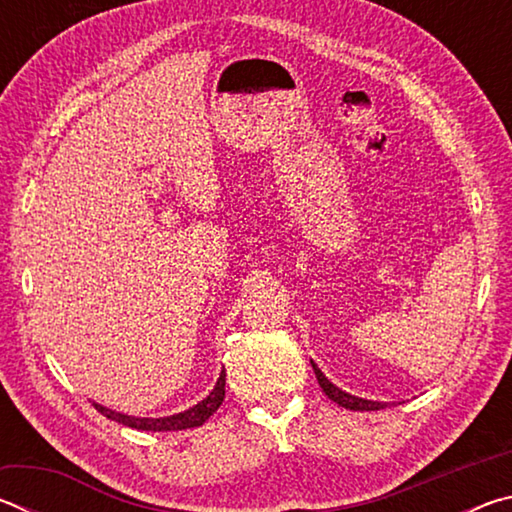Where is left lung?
<instances>
[{"instance_id":"1","label":"left lung","mask_w":512,"mask_h":512,"mask_svg":"<svg viewBox=\"0 0 512 512\" xmlns=\"http://www.w3.org/2000/svg\"><path fill=\"white\" fill-rule=\"evenodd\" d=\"M311 368H314V372H316V379H318L320 388H323V393L329 397V400L336 402L339 406H345V409H352V411H379V409H384V406H386L384 402L363 400V397L341 391L339 386L332 384V381L325 377V372L320 370L314 361H311Z\"/></svg>"}]
</instances>
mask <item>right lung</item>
Masks as SVG:
<instances>
[{"label":"right lung","instance_id":"add662e5","mask_svg":"<svg viewBox=\"0 0 512 512\" xmlns=\"http://www.w3.org/2000/svg\"><path fill=\"white\" fill-rule=\"evenodd\" d=\"M225 397V368L221 370L219 379H216L214 388L210 395L205 397L194 406H189L187 411L173 413V415H164V418H140V415H128V413H119L112 411L108 406H103L99 402H94L97 411L101 415H106L108 420H115L119 424H126L131 429H140V431H180V429H192V427H201V424L210 418V415L216 413V409L223 404Z\"/></svg>","mask_w":512,"mask_h":512}]
</instances>
